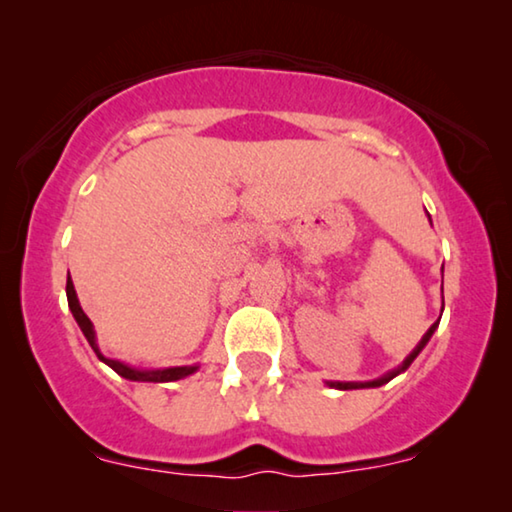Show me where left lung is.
I'll return each instance as SVG.
<instances>
[{
    "label": "left lung",
    "instance_id": "8db88e82",
    "mask_svg": "<svg viewBox=\"0 0 512 512\" xmlns=\"http://www.w3.org/2000/svg\"><path fill=\"white\" fill-rule=\"evenodd\" d=\"M429 221H431V216H429ZM438 324H440V319L436 321V324H433V326L429 328V331L424 333V338L419 340V345H417L415 349H412V352H410L408 356H405V361L401 363V366H398L396 370H391V373H387L384 377H377V380H370V382H326V384H328V387H333V389H342V391H347V389H373V387H382V384H387L389 380H394L396 375H401L403 370H408V368H410V363L415 361V359H417V354L422 352V349L426 347V342L431 340V335H433V331H436V328H438Z\"/></svg>",
    "mask_w": 512,
    "mask_h": 512
}]
</instances>
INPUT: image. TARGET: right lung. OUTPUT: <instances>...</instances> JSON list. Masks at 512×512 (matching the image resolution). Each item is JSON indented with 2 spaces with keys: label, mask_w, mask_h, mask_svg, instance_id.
Listing matches in <instances>:
<instances>
[{
  "label": "right lung",
  "mask_w": 512,
  "mask_h": 512,
  "mask_svg": "<svg viewBox=\"0 0 512 512\" xmlns=\"http://www.w3.org/2000/svg\"><path fill=\"white\" fill-rule=\"evenodd\" d=\"M67 303H69V310H72L76 324L86 335V340L90 342V347H93V352L97 354V359L107 363L111 370H116L118 375L125 377V380H132V382H174V380H181V377H188L193 375L198 366H177V368H158V370H139V368H132L128 363L123 361H116V359H107L100 352V347H97V340H95V328H93V321L86 317V312L81 310L79 305V298H76V291H74V282L72 277L67 275Z\"/></svg>",
  "instance_id": "add662e5"
}]
</instances>
